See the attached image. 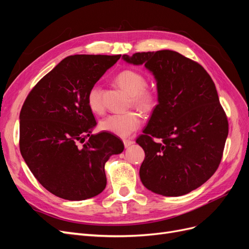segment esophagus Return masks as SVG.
<instances>
[{"label":"esophagus","mask_w":249,"mask_h":249,"mask_svg":"<svg viewBox=\"0 0 249 249\" xmlns=\"http://www.w3.org/2000/svg\"><path fill=\"white\" fill-rule=\"evenodd\" d=\"M124 144L125 147H129L132 144H134V141L130 140V139H124Z\"/></svg>","instance_id":"34e87169"}]
</instances>
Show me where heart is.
Here are the masks:
<instances>
[{
	"instance_id": "obj_1",
	"label": "heart",
	"mask_w": 249,
	"mask_h": 249,
	"mask_svg": "<svg viewBox=\"0 0 249 249\" xmlns=\"http://www.w3.org/2000/svg\"><path fill=\"white\" fill-rule=\"evenodd\" d=\"M117 84L131 94L132 103L142 111L152 110L157 104L158 94L152 88L146 87V78L139 71L125 70L119 72L116 77ZM89 109L96 114H102L105 110L103 102V90L100 85H93L87 94ZM141 124V116L138 112L131 111L123 114H112L103 119L100 126L119 137H126L136 131Z\"/></svg>"
}]
</instances>
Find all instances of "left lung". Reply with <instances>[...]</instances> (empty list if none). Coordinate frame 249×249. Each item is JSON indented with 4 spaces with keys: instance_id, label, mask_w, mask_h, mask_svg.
I'll return each instance as SVG.
<instances>
[{
    "instance_id": "left-lung-1",
    "label": "left lung",
    "mask_w": 249,
    "mask_h": 249,
    "mask_svg": "<svg viewBox=\"0 0 249 249\" xmlns=\"http://www.w3.org/2000/svg\"><path fill=\"white\" fill-rule=\"evenodd\" d=\"M152 71L158 102L136 142L145 158L140 178L148 190L180 196L200 187L219 166L229 134L227 114L203 67L169 50L124 55Z\"/></svg>"
}]
</instances>
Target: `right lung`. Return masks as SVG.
<instances>
[{
  "label": "right lung",
  "mask_w": 249,
  "mask_h": 249,
  "mask_svg": "<svg viewBox=\"0 0 249 249\" xmlns=\"http://www.w3.org/2000/svg\"><path fill=\"white\" fill-rule=\"evenodd\" d=\"M120 55L64 58L28 94L19 113V149L28 167L48 191L84 200L107 185L105 164L123 153L111 134L91 135L96 125L87 104L89 89Z\"/></svg>",
  "instance_id": "right-lung-1"
}]
</instances>
